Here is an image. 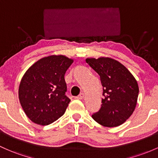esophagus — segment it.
<instances>
[{
  "mask_svg": "<svg viewBox=\"0 0 158 158\" xmlns=\"http://www.w3.org/2000/svg\"><path fill=\"white\" fill-rule=\"evenodd\" d=\"M84 97V93H80L78 96H76V99H82Z\"/></svg>",
  "mask_w": 158,
  "mask_h": 158,
  "instance_id": "esophagus-1",
  "label": "esophagus"
}]
</instances>
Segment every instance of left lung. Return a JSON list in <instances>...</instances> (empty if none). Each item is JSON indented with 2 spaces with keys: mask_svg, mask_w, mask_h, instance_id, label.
Masks as SVG:
<instances>
[{
  "mask_svg": "<svg viewBox=\"0 0 158 158\" xmlns=\"http://www.w3.org/2000/svg\"><path fill=\"white\" fill-rule=\"evenodd\" d=\"M100 77L103 88L101 108L92 118L104 127H118L131 116L136 106L139 86L124 65L111 58L86 59Z\"/></svg>",
  "mask_w": 158,
  "mask_h": 158,
  "instance_id": "left-lung-1",
  "label": "left lung"
}]
</instances>
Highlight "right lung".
<instances>
[{"mask_svg":"<svg viewBox=\"0 0 158 158\" xmlns=\"http://www.w3.org/2000/svg\"><path fill=\"white\" fill-rule=\"evenodd\" d=\"M73 60L64 56L45 57L25 73L19 98L25 114L39 125H49L64 114L70 102L65 74Z\"/></svg>","mask_w":158,"mask_h":158,"instance_id":"1","label":"right lung"}]
</instances>
